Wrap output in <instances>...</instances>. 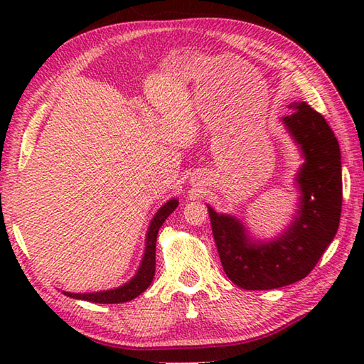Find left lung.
Instances as JSON below:
<instances>
[{"label":"left lung","instance_id":"8db88e82","mask_svg":"<svg viewBox=\"0 0 364 364\" xmlns=\"http://www.w3.org/2000/svg\"><path fill=\"white\" fill-rule=\"evenodd\" d=\"M289 107L292 112L283 123L305 159L296 176L300 203L289 228L274 241H252L241 220L208 206L222 267L242 289H275L305 278L339 227L343 176L338 139L326 119L305 102Z\"/></svg>","mask_w":364,"mask_h":364}]
</instances>
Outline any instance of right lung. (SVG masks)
<instances>
[{
  "mask_svg": "<svg viewBox=\"0 0 364 364\" xmlns=\"http://www.w3.org/2000/svg\"><path fill=\"white\" fill-rule=\"evenodd\" d=\"M178 206V200L172 198L168 200L167 203L159 208V211L154 214L151 219V223L149 227V233H146L145 239V253L141 266H139L137 274L131 278L128 283H125L120 288L109 289V291H100V292H87V294H73V292H65L67 297L72 299H80V300H87L94 301V304H123V301L136 299L139 294H142L153 282L154 277V269H156V237L158 231L162 223L166 222L170 214L175 211Z\"/></svg>",
  "mask_w": 364,
  "mask_h": 364,
  "instance_id": "right-lung-1",
  "label": "right lung"
}]
</instances>
